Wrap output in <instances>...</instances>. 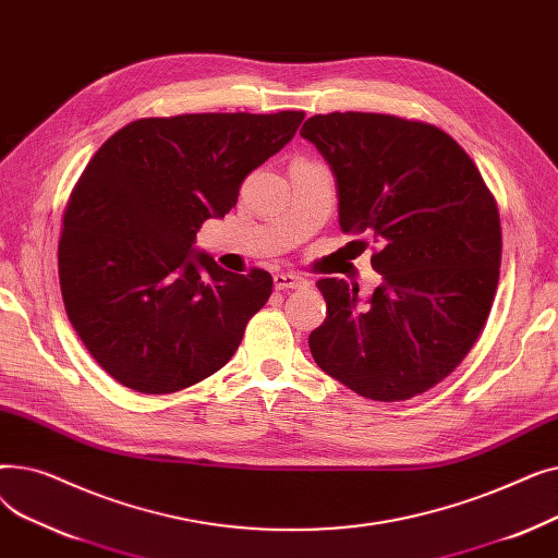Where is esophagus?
Segmentation results:
<instances>
[{
    "label": "esophagus",
    "instance_id": "esophagus-1",
    "mask_svg": "<svg viewBox=\"0 0 558 558\" xmlns=\"http://www.w3.org/2000/svg\"><path fill=\"white\" fill-rule=\"evenodd\" d=\"M274 284L276 289L284 291V289H305L310 282L296 274H289V271H282V274H276L274 276Z\"/></svg>",
    "mask_w": 558,
    "mask_h": 558
}]
</instances>
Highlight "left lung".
<instances>
[{
	"label": "left lung",
	"mask_w": 558,
	"mask_h": 558,
	"mask_svg": "<svg viewBox=\"0 0 558 558\" xmlns=\"http://www.w3.org/2000/svg\"><path fill=\"white\" fill-rule=\"evenodd\" d=\"M301 135L337 179L339 226L377 244L383 276L318 280L326 320L314 362L355 393L398 402L429 391L471 353L500 280L502 230L480 169L434 124L379 112L314 114ZM366 244V242H362Z\"/></svg>",
	"instance_id": "left-lung-1"
}]
</instances>
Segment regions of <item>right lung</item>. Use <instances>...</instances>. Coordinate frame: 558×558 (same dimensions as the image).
<instances>
[{
    "label": "right lung",
    "instance_id": "1",
    "mask_svg": "<svg viewBox=\"0 0 558 558\" xmlns=\"http://www.w3.org/2000/svg\"><path fill=\"white\" fill-rule=\"evenodd\" d=\"M303 110L144 117L110 135L76 181L58 242L70 324L97 364L140 393L210 377L271 296L194 242L234 208L246 175L294 137Z\"/></svg>",
    "mask_w": 558,
    "mask_h": 558
}]
</instances>
